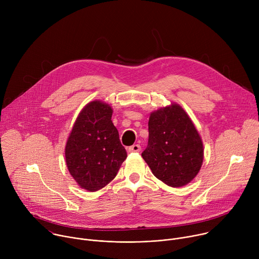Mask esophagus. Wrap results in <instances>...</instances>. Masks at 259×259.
<instances>
[{"instance_id": "obj_1", "label": "esophagus", "mask_w": 259, "mask_h": 259, "mask_svg": "<svg viewBox=\"0 0 259 259\" xmlns=\"http://www.w3.org/2000/svg\"><path fill=\"white\" fill-rule=\"evenodd\" d=\"M141 150V147L139 144H133L128 147V152L129 153H139Z\"/></svg>"}]
</instances>
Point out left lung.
<instances>
[{
    "instance_id": "8db88e82",
    "label": "left lung",
    "mask_w": 259,
    "mask_h": 259,
    "mask_svg": "<svg viewBox=\"0 0 259 259\" xmlns=\"http://www.w3.org/2000/svg\"><path fill=\"white\" fill-rule=\"evenodd\" d=\"M141 156L169 187H183L196 177L203 163V142L183 108L172 104L151 115L149 142Z\"/></svg>"
}]
</instances>
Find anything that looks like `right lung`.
<instances>
[{"label": "right lung", "instance_id": "obj_1", "mask_svg": "<svg viewBox=\"0 0 259 259\" xmlns=\"http://www.w3.org/2000/svg\"><path fill=\"white\" fill-rule=\"evenodd\" d=\"M112 115L108 104L97 100L88 103L66 142L68 171L79 186L89 192H96L112 181L127 158Z\"/></svg>", "mask_w": 259, "mask_h": 259}]
</instances>
